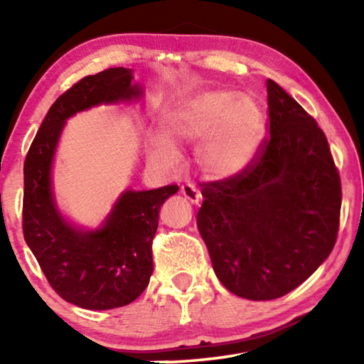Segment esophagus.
I'll return each instance as SVG.
<instances>
[{"label":"esophagus","instance_id":"esophagus-1","mask_svg":"<svg viewBox=\"0 0 364 364\" xmlns=\"http://www.w3.org/2000/svg\"><path fill=\"white\" fill-rule=\"evenodd\" d=\"M181 193L187 198L188 202L196 203V205H198V202H200V197H202L200 192H198V188L196 186H192V183H186V186H182Z\"/></svg>","mask_w":364,"mask_h":364}]
</instances>
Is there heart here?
<instances>
[{
  "instance_id": "heart-1",
  "label": "heart",
  "mask_w": 364,
  "mask_h": 364,
  "mask_svg": "<svg viewBox=\"0 0 364 364\" xmlns=\"http://www.w3.org/2000/svg\"><path fill=\"white\" fill-rule=\"evenodd\" d=\"M262 112L248 97L232 91H207L178 104L164 117V134L151 139V159L168 167L176 146L197 144L196 159L208 177L223 178L250 162L260 141Z\"/></svg>"
}]
</instances>
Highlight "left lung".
<instances>
[{"instance_id": "8db88e82", "label": "left lung", "mask_w": 364, "mask_h": 364, "mask_svg": "<svg viewBox=\"0 0 364 364\" xmlns=\"http://www.w3.org/2000/svg\"><path fill=\"white\" fill-rule=\"evenodd\" d=\"M268 136L245 168L202 182L198 232L228 291L275 300L330 255L341 210L340 172L325 132L275 81H267Z\"/></svg>"}]
</instances>
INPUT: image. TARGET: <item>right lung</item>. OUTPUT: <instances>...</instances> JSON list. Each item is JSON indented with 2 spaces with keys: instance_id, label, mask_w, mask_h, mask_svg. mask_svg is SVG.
I'll return each mask as SVG.
<instances>
[{
  "instance_id": "1",
  "label": "right lung",
  "mask_w": 364,
  "mask_h": 364,
  "mask_svg": "<svg viewBox=\"0 0 364 364\" xmlns=\"http://www.w3.org/2000/svg\"><path fill=\"white\" fill-rule=\"evenodd\" d=\"M131 81L129 69L109 68L73 84L49 107L24 161V240L53 290L87 310L126 306L146 290L159 210L178 191L166 186L124 192L96 232L76 230L54 207L51 162L66 119L96 104L137 97L141 89Z\"/></svg>"
}]
</instances>
